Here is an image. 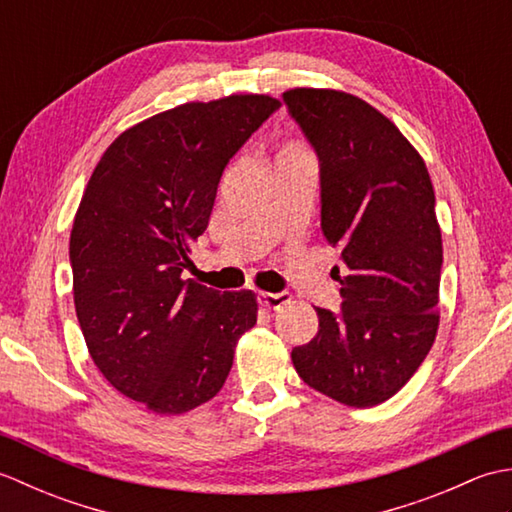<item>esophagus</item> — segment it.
Listing matches in <instances>:
<instances>
[{"label":"esophagus","mask_w":512,"mask_h":512,"mask_svg":"<svg viewBox=\"0 0 512 512\" xmlns=\"http://www.w3.org/2000/svg\"><path fill=\"white\" fill-rule=\"evenodd\" d=\"M288 301H290L288 292H259V303H262V306L268 310H277Z\"/></svg>","instance_id":"34e87169"}]
</instances>
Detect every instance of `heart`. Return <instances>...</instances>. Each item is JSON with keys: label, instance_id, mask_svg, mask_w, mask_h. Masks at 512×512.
I'll list each match as a JSON object with an SVG mask.
<instances>
[{"label": "heart", "instance_id": "b5f03b06", "mask_svg": "<svg viewBox=\"0 0 512 512\" xmlns=\"http://www.w3.org/2000/svg\"><path fill=\"white\" fill-rule=\"evenodd\" d=\"M299 156H308V151L303 149L299 143H288L279 149V154L275 156V162L277 160H288V158H299Z\"/></svg>", "mask_w": 512, "mask_h": 512}]
</instances>
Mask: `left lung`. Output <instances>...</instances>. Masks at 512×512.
<instances>
[{
	"label": "left lung",
	"instance_id": "left-lung-1",
	"mask_svg": "<svg viewBox=\"0 0 512 512\" xmlns=\"http://www.w3.org/2000/svg\"><path fill=\"white\" fill-rule=\"evenodd\" d=\"M319 158L321 231L341 250V314L292 350L303 383L374 407L416 374L436 341L442 235L427 165L387 116L336 90L284 92Z\"/></svg>",
	"mask_w": 512,
	"mask_h": 512
}]
</instances>
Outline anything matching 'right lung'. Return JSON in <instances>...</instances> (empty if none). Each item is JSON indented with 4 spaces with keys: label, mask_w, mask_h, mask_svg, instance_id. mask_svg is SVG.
I'll return each instance as SVG.
<instances>
[{
    "label": "right lung",
    "mask_w": 512,
    "mask_h": 512,
    "mask_svg": "<svg viewBox=\"0 0 512 512\" xmlns=\"http://www.w3.org/2000/svg\"><path fill=\"white\" fill-rule=\"evenodd\" d=\"M279 107L233 94L151 116L105 149L83 191L70 235L76 317L94 365L149 411L211 400L257 323L255 292L222 295L182 270L228 160Z\"/></svg>",
    "instance_id": "obj_1"
}]
</instances>
